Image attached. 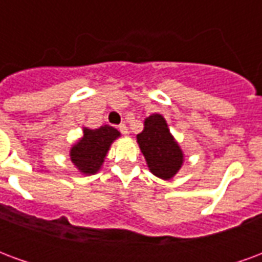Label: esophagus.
<instances>
[{
    "instance_id": "esophagus-1",
    "label": "esophagus",
    "mask_w": 262,
    "mask_h": 262,
    "mask_svg": "<svg viewBox=\"0 0 262 262\" xmlns=\"http://www.w3.org/2000/svg\"><path fill=\"white\" fill-rule=\"evenodd\" d=\"M119 130H120V133L123 135V136H127V135H129V130H127V127H126L125 123L119 126Z\"/></svg>"
}]
</instances>
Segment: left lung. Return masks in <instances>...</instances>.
<instances>
[{
  "mask_svg": "<svg viewBox=\"0 0 262 262\" xmlns=\"http://www.w3.org/2000/svg\"><path fill=\"white\" fill-rule=\"evenodd\" d=\"M137 143L148 170L161 180H171L182 167L184 153L163 115L153 114L144 119V129L137 135Z\"/></svg>",
  "mask_w": 262,
  "mask_h": 262,
  "instance_id": "8db88e82",
  "label": "left lung"
}]
</instances>
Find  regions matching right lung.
Here are the masks:
<instances>
[{"label": "right lung", "instance_id": "1", "mask_svg": "<svg viewBox=\"0 0 262 262\" xmlns=\"http://www.w3.org/2000/svg\"><path fill=\"white\" fill-rule=\"evenodd\" d=\"M119 136V132L109 125H103L98 129L84 127L82 137L70 150L73 164L85 176L98 172L111 144Z\"/></svg>", "mask_w": 262, "mask_h": 262}]
</instances>
